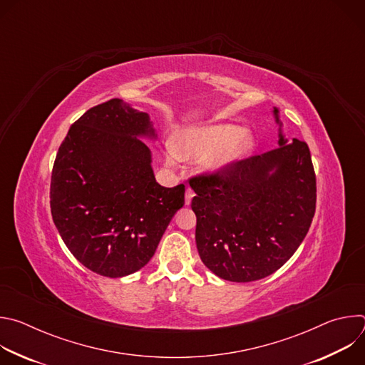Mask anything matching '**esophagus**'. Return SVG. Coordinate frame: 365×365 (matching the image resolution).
Masks as SVG:
<instances>
[{
  "label": "esophagus",
  "mask_w": 365,
  "mask_h": 365,
  "mask_svg": "<svg viewBox=\"0 0 365 365\" xmlns=\"http://www.w3.org/2000/svg\"><path fill=\"white\" fill-rule=\"evenodd\" d=\"M193 196H195V192H193L190 187H187V189H186V193H185V203H186V205H190Z\"/></svg>",
  "instance_id": "esophagus-1"
}]
</instances>
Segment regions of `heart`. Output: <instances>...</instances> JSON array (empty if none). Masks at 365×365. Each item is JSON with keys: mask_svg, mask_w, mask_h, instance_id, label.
Listing matches in <instances>:
<instances>
[{"mask_svg": "<svg viewBox=\"0 0 365 365\" xmlns=\"http://www.w3.org/2000/svg\"><path fill=\"white\" fill-rule=\"evenodd\" d=\"M252 145L247 131L234 124H212L183 130L178 138L166 140V162L176 166L183 155L199 158L205 155L203 165L207 170H221L237 162Z\"/></svg>", "mask_w": 365, "mask_h": 365, "instance_id": "1", "label": "heart"}]
</instances>
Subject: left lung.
Wrapping results in <instances>:
<instances>
[{"instance_id": "left-lung-1", "label": "left lung", "mask_w": 365, "mask_h": 365, "mask_svg": "<svg viewBox=\"0 0 365 365\" xmlns=\"http://www.w3.org/2000/svg\"><path fill=\"white\" fill-rule=\"evenodd\" d=\"M279 147L189 180L196 196V247L224 280L247 283L279 270L306 237L317 207L309 147L282 133Z\"/></svg>"}]
</instances>
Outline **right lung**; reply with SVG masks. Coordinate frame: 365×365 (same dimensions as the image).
<instances>
[{
  "label": "right lung",
  "mask_w": 365,
  "mask_h": 365,
  "mask_svg": "<svg viewBox=\"0 0 365 365\" xmlns=\"http://www.w3.org/2000/svg\"><path fill=\"white\" fill-rule=\"evenodd\" d=\"M148 114L114 98L72 124L51 170L50 210L73 257L91 272L124 277L154 255L185 203V185L155 182Z\"/></svg>",
  "instance_id": "obj_1"
}]
</instances>
